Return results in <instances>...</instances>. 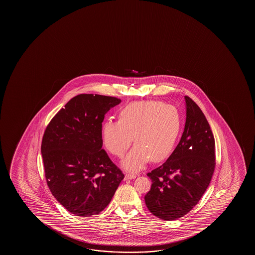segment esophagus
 Returning <instances> with one entry per match:
<instances>
[{"instance_id":"34e87169","label":"esophagus","mask_w":255,"mask_h":255,"mask_svg":"<svg viewBox=\"0 0 255 255\" xmlns=\"http://www.w3.org/2000/svg\"><path fill=\"white\" fill-rule=\"evenodd\" d=\"M136 177V174H134V173H128V174L126 175V179H132V178H135Z\"/></svg>"}]
</instances>
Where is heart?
Segmentation results:
<instances>
[{"label":"heart","mask_w":255,"mask_h":255,"mask_svg":"<svg viewBox=\"0 0 255 255\" xmlns=\"http://www.w3.org/2000/svg\"><path fill=\"white\" fill-rule=\"evenodd\" d=\"M180 127V116L174 106L159 101L135 102L120 111L119 121H105L102 138L111 153L122 157L134 137L136 145L123 161V166L137 171L150 158L159 162L171 154Z\"/></svg>","instance_id":"obj_1"}]
</instances>
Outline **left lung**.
Returning a JSON list of instances; mask_svg holds the SVG:
<instances>
[{
  "mask_svg": "<svg viewBox=\"0 0 255 255\" xmlns=\"http://www.w3.org/2000/svg\"><path fill=\"white\" fill-rule=\"evenodd\" d=\"M186 119L181 139L167 160L147 173L151 187L144 196L150 213L174 220L201 199L215 168V140L202 111L185 96Z\"/></svg>",
  "mask_w": 255,
  "mask_h": 255,
  "instance_id": "obj_1",
  "label": "left lung"
}]
</instances>
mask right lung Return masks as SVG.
<instances>
[{"mask_svg": "<svg viewBox=\"0 0 255 255\" xmlns=\"http://www.w3.org/2000/svg\"><path fill=\"white\" fill-rule=\"evenodd\" d=\"M120 103L114 97L77 95L44 131L41 151L46 181L56 200L77 216L101 213L125 178L102 149V123Z\"/></svg>", "mask_w": 255, "mask_h": 255, "instance_id": "right-lung-1", "label": "right lung"}]
</instances>
